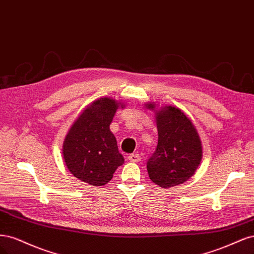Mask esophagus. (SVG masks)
Returning <instances> with one entry per match:
<instances>
[{
  "mask_svg": "<svg viewBox=\"0 0 254 254\" xmlns=\"http://www.w3.org/2000/svg\"><path fill=\"white\" fill-rule=\"evenodd\" d=\"M127 158H128L129 161H132V162H138V161H140V159H141L140 155H139V154H129Z\"/></svg>",
  "mask_w": 254,
  "mask_h": 254,
  "instance_id": "1",
  "label": "esophagus"
}]
</instances>
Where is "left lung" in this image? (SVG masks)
<instances>
[{
  "label": "left lung",
  "mask_w": 254,
  "mask_h": 254,
  "mask_svg": "<svg viewBox=\"0 0 254 254\" xmlns=\"http://www.w3.org/2000/svg\"><path fill=\"white\" fill-rule=\"evenodd\" d=\"M154 109L153 104H148ZM157 148L146 161L151 181L161 188L187 182L199 166L202 149L197 130L175 106H165L156 113Z\"/></svg>",
  "instance_id": "1"
}]
</instances>
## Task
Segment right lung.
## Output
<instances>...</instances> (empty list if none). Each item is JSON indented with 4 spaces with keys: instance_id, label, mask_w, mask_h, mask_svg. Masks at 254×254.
Masks as SVG:
<instances>
[{
    "instance_id": "1",
    "label": "right lung",
    "mask_w": 254,
    "mask_h": 254,
    "mask_svg": "<svg viewBox=\"0 0 254 254\" xmlns=\"http://www.w3.org/2000/svg\"><path fill=\"white\" fill-rule=\"evenodd\" d=\"M118 106L111 98H100L81 114L63 143V158L70 173L81 182L104 186L125 162L110 125Z\"/></svg>"
}]
</instances>
